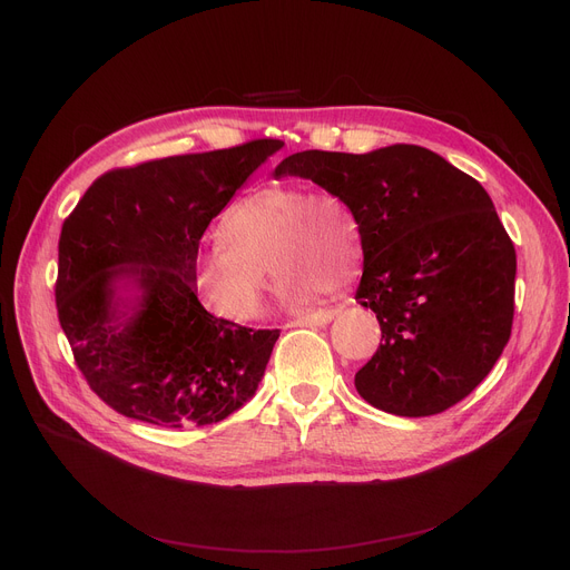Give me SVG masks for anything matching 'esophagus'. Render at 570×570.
I'll return each instance as SVG.
<instances>
[{
  "label": "esophagus",
  "instance_id": "esophagus-1",
  "mask_svg": "<svg viewBox=\"0 0 570 570\" xmlns=\"http://www.w3.org/2000/svg\"><path fill=\"white\" fill-rule=\"evenodd\" d=\"M337 309H318L314 314H307V316H301L291 321V325H307V327H318V325H327L333 318H335Z\"/></svg>",
  "mask_w": 570,
  "mask_h": 570
}]
</instances>
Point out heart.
I'll return each instance as SVG.
<instances>
[{
	"label": "heart",
	"instance_id": "1",
	"mask_svg": "<svg viewBox=\"0 0 570 570\" xmlns=\"http://www.w3.org/2000/svg\"><path fill=\"white\" fill-rule=\"evenodd\" d=\"M219 239L194 265L203 301L230 321L263 312L269 267L282 279V297L309 305L323 293L344 291L363 261V226L335 191L265 185L237 200L219 226Z\"/></svg>",
	"mask_w": 570,
	"mask_h": 570
}]
</instances>
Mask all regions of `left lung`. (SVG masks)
I'll list each match as a JSON object with an SVG mask.
<instances>
[{
	"label": "left lung",
	"instance_id": "left-lung-1",
	"mask_svg": "<svg viewBox=\"0 0 570 570\" xmlns=\"http://www.w3.org/2000/svg\"><path fill=\"white\" fill-rule=\"evenodd\" d=\"M275 175L312 179L361 219L355 301L376 314L381 344L355 391L406 417L462 402L499 361L515 312V247L481 183L417 145L305 149Z\"/></svg>",
	"mask_w": 570,
	"mask_h": 570
}]
</instances>
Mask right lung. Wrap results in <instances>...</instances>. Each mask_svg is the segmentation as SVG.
<instances>
[{
	"mask_svg": "<svg viewBox=\"0 0 570 570\" xmlns=\"http://www.w3.org/2000/svg\"><path fill=\"white\" fill-rule=\"evenodd\" d=\"M282 145L258 138L108 170L65 219L59 325L87 385L117 413L203 428L254 397L279 331L209 314L194 265L207 224ZM117 281L141 291L129 315L118 309Z\"/></svg>",
	"mask_w": 570,
	"mask_h": 570,
	"instance_id": "1",
	"label": "right lung"
}]
</instances>
